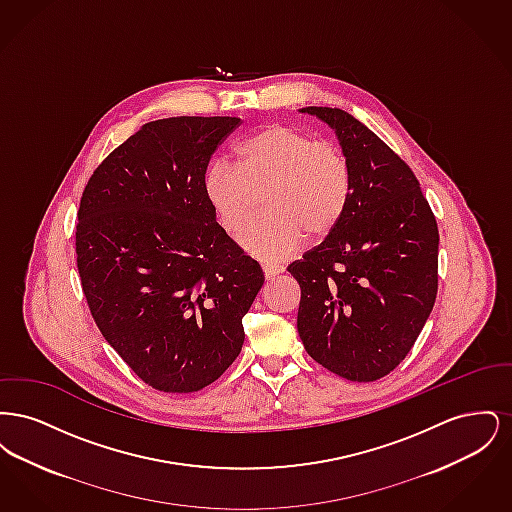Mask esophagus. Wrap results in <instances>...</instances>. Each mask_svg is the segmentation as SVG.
<instances>
[{"instance_id": "obj_1", "label": "esophagus", "mask_w": 512, "mask_h": 512, "mask_svg": "<svg viewBox=\"0 0 512 512\" xmlns=\"http://www.w3.org/2000/svg\"><path fill=\"white\" fill-rule=\"evenodd\" d=\"M263 272H265V278H267V282H270V280H274V278L280 274V268L265 267L263 268Z\"/></svg>"}]
</instances>
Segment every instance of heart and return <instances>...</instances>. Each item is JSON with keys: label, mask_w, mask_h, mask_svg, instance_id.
<instances>
[{"label": "heart", "mask_w": 512, "mask_h": 512, "mask_svg": "<svg viewBox=\"0 0 512 512\" xmlns=\"http://www.w3.org/2000/svg\"><path fill=\"white\" fill-rule=\"evenodd\" d=\"M265 192V215L238 244L261 263H282L303 240H326L345 217L353 192L347 155L330 142L284 122H270L238 146V165L215 159L203 174V195L228 234H236Z\"/></svg>", "instance_id": "heart-1"}]
</instances>
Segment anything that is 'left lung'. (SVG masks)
I'll return each instance as SVG.
<instances>
[{
  "label": "left lung",
  "instance_id": "8db88e82",
  "mask_svg": "<svg viewBox=\"0 0 512 512\" xmlns=\"http://www.w3.org/2000/svg\"><path fill=\"white\" fill-rule=\"evenodd\" d=\"M326 122L353 172L340 226L288 272L301 288L297 332L318 365L351 382L390 374L438 293V224L413 171L372 130L332 107Z\"/></svg>",
  "mask_w": 512,
  "mask_h": 512
}]
</instances>
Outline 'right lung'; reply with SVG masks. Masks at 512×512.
Here are the masks:
<instances>
[{
    "label": "right lung",
    "instance_id": "add662e5",
    "mask_svg": "<svg viewBox=\"0 0 512 512\" xmlns=\"http://www.w3.org/2000/svg\"><path fill=\"white\" fill-rule=\"evenodd\" d=\"M236 117L147 122L80 199L76 263L103 338L146 384L192 393L236 361L265 276L220 228L203 174Z\"/></svg>",
    "mask_w": 512,
    "mask_h": 512
}]
</instances>
